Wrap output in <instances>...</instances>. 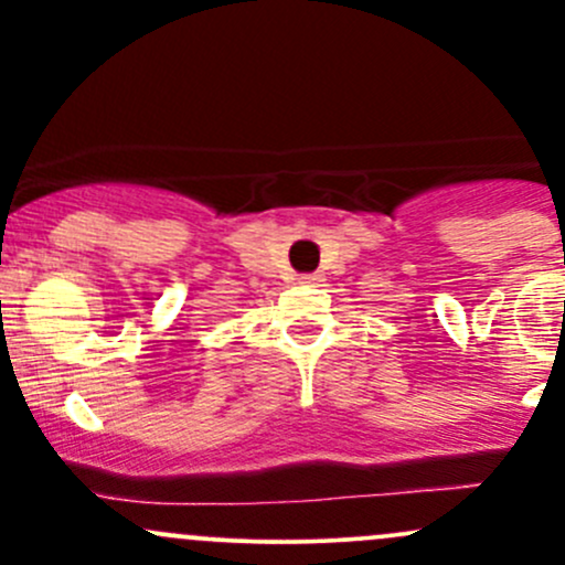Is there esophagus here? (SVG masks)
<instances>
[{
	"mask_svg": "<svg viewBox=\"0 0 565 565\" xmlns=\"http://www.w3.org/2000/svg\"><path fill=\"white\" fill-rule=\"evenodd\" d=\"M300 284H306V287H319V284H322V276L309 273V276H300Z\"/></svg>",
	"mask_w": 565,
	"mask_h": 565,
	"instance_id": "esophagus-1",
	"label": "esophagus"
}]
</instances>
